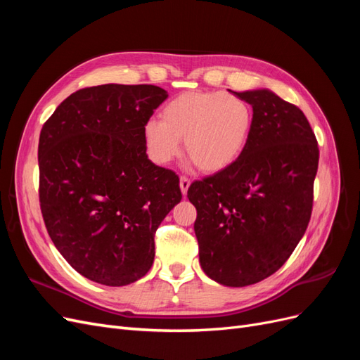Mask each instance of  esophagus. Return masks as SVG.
Returning <instances> with one entry per match:
<instances>
[{
  "mask_svg": "<svg viewBox=\"0 0 360 360\" xmlns=\"http://www.w3.org/2000/svg\"><path fill=\"white\" fill-rule=\"evenodd\" d=\"M189 186H191V180L188 177H180V189L183 195H186Z\"/></svg>",
  "mask_w": 360,
  "mask_h": 360,
  "instance_id": "34e87169",
  "label": "esophagus"
}]
</instances>
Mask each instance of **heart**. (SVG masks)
Here are the masks:
<instances>
[{
    "instance_id": "heart-1",
    "label": "heart",
    "mask_w": 360,
    "mask_h": 360,
    "mask_svg": "<svg viewBox=\"0 0 360 360\" xmlns=\"http://www.w3.org/2000/svg\"><path fill=\"white\" fill-rule=\"evenodd\" d=\"M254 126L250 105L224 91H186L169 101L159 120H148L143 135L147 153L167 165L184 151L200 171L216 174L243 155Z\"/></svg>"
}]
</instances>
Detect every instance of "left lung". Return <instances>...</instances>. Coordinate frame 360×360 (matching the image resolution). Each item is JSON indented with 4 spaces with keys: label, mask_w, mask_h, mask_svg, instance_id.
<instances>
[{
    "label": "left lung",
    "mask_w": 360,
    "mask_h": 360,
    "mask_svg": "<svg viewBox=\"0 0 360 360\" xmlns=\"http://www.w3.org/2000/svg\"><path fill=\"white\" fill-rule=\"evenodd\" d=\"M231 93L252 106L249 143L230 168L193 181L188 198L204 274L246 287L281 269L307 231L320 151L296 105L270 90Z\"/></svg>",
    "instance_id": "8db88e82"
}]
</instances>
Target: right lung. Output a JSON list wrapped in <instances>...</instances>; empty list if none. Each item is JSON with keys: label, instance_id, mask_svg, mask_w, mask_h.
Wrapping results in <instances>:
<instances>
[{"label": "right lung", "instance_id": "right-lung-1", "mask_svg": "<svg viewBox=\"0 0 360 360\" xmlns=\"http://www.w3.org/2000/svg\"><path fill=\"white\" fill-rule=\"evenodd\" d=\"M168 93L156 85L78 90L43 124L39 200L51 240L97 284L122 287L155 259V233L181 200L177 174L155 165L143 129Z\"/></svg>", "mask_w": 360, "mask_h": 360}]
</instances>
